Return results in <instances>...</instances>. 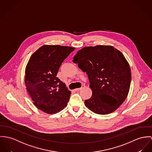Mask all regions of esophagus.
Instances as JSON below:
<instances>
[{"label": "esophagus", "mask_w": 152, "mask_h": 152, "mask_svg": "<svg viewBox=\"0 0 152 152\" xmlns=\"http://www.w3.org/2000/svg\"><path fill=\"white\" fill-rule=\"evenodd\" d=\"M85 87V86L84 85H83L82 86V87H80V88H76L75 90V91H79V90H80L81 89H82V88H84Z\"/></svg>", "instance_id": "obj_1"}]
</instances>
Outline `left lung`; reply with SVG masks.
<instances>
[{"instance_id":"obj_1","label":"left lung","mask_w":152,"mask_h":152,"mask_svg":"<svg viewBox=\"0 0 152 152\" xmlns=\"http://www.w3.org/2000/svg\"><path fill=\"white\" fill-rule=\"evenodd\" d=\"M73 61L88 75L93 94L84 104L90 110L109 114L124 102L131 73L129 62L119 50L111 46L85 47L77 51Z\"/></svg>"}]
</instances>
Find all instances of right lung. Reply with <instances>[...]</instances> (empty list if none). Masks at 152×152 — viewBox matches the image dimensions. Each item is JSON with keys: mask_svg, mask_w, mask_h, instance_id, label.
I'll return each instance as SVG.
<instances>
[{"mask_svg": "<svg viewBox=\"0 0 152 152\" xmlns=\"http://www.w3.org/2000/svg\"><path fill=\"white\" fill-rule=\"evenodd\" d=\"M75 47L44 45L31 56L25 68V83L35 106L48 113L64 109L70 92L57 77L59 68Z\"/></svg>", "mask_w": 152, "mask_h": 152, "instance_id": "add662e5", "label": "right lung"}]
</instances>
